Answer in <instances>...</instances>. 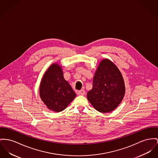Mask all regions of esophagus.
I'll use <instances>...</instances> for the list:
<instances>
[{"instance_id":"obj_1","label":"esophagus","mask_w":158,"mask_h":158,"mask_svg":"<svg viewBox=\"0 0 158 158\" xmlns=\"http://www.w3.org/2000/svg\"><path fill=\"white\" fill-rule=\"evenodd\" d=\"M77 94L80 95V96H83V95H85V91H84V90H81L78 91Z\"/></svg>"}]
</instances>
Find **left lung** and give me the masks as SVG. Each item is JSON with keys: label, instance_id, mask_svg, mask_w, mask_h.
Here are the masks:
<instances>
[{"label": "left lung", "instance_id": "1", "mask_svg": "<svg viewBox=\"0 0 158 158\" xmlns=\"http://www.w3.org/2000/svg\"><path fill=\"white\" fill-rule=\"evenodd\" d=\"M125 87L122 75L116 65L108 59L101 62L93 79V87L87 97L101 113L114 110L122 101Z\"/></svg>", "mask_w": 158, "mask_h": 158}]
</instances>
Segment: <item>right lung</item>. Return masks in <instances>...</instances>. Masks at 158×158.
<instances>
[{
    "mask_svg": "<svg viewBox=\"0 0 158 158\" xmlns=\"http://www.w3.org/2000/svg\"><path fill=\"white\" fill-rule=\"evenodd\" d=\"M40 94L46 106L56 112L63 111L76 96L71 85L64 79L62 70L57 64H53L44 74Z\"/></svg>",
    "mask_w": 158,
    "mask_h": 158,
    "instance_id": "obj_1",
    "label": "right lung"
}]
</instances>
